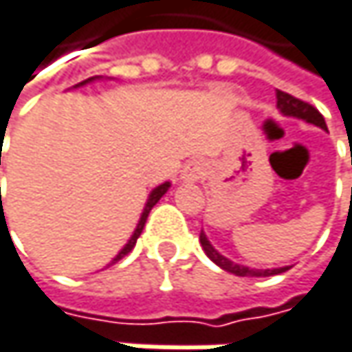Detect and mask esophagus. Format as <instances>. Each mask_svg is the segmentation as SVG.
<instances>
[{
    "instance_id": "34e87169",
    "label": "esophagus",
    "mask_w": 352,
    "mask_h": 352,
    "mask_svg": "<svg viewBox=\"0 0 352 352\" xmlns=\"http://www.w3.org/2000/svg\"><path fill=\"white\" fill-rule=\"evenodd\" d=\"M206 174H208L206 162H202V160H190V162L182 168L180 180H184V182H198V180H202Z\"/></svg>"
}]
</instances>
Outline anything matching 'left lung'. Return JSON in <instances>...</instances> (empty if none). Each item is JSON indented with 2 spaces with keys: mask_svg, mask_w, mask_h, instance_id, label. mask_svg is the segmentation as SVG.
<instances>
[{
  "mask_svg": "<svg viewBox=\"0 0 352 352\" xmlns=\"http://www.w3.org/2000/svg\"><path fill=\"white\" fill-rule=\"evenodd\" d=\"M276 97H278V109H280L282 115L302 119V121L312 123V125H316V127H320V129L327 131L324 117L318 113V109H314L312 105H308V103H304V101H300V99L287 95L284 91H276ZM200 245H202L206 257H208L212 263H217L221 270H225V272H229V274H235V276H241V278H267V276H278V274H284V272L289 270V265H286V267H272V270H255V267H247V265H241V263H235V261H231L229 257L221 255V253L212 247V243L208 241V237L204 235V231H200Z\"/></svg>",
  "mask_w": 352,
  "mask_h": 352,
  "instance_id": "1",
  "label": "left lung"
}]
</instances>
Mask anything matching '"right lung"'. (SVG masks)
Here are the masks:
<instances>
[{
	"label": "right lung",
	"instance_id": "add662e5",
	"mask_svg": "<svg viewBox=\"0 0 352 352\" xmlns=\"http://www.w3.org/2000/svg\"><path fill=\"white\" fill-rule=\"evenodd\" d=\"M95 80H101V76H91V78H87V80H82V82H78V85H74V89L76 87H85V85H89V82H95ZM168 188H170V182H164V184H160V186H155L154 190L150 192V197H148V202H146V206H144V212H142V217H140V221H138V227H135V231H133V235L129 237V241L123 245V249L111 259L107 265H113V263H117L119 259H123L133 247H135V243H138V237L142 235V231H144V225H146V221H148V214H150V210L154 208V204L160 200V198L164 197L166 192H168Z\"/></svg>",
	"mask_w": 352,
	"mask_h": 352
}]
</instances>
